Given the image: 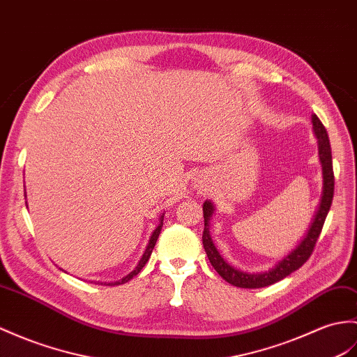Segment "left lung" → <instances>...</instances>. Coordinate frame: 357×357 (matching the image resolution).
Masks as SVG:
<instances>
[{"label":"left lung","instance_id":"obj_1","mask_svg":"<svg viewBox=\"0 0 357 357\" xmlns=\"http://www.w3.org/2000/svg\"><path fill=\"white\" fill-rule=\"evenodd\" d=\"M312 124H313V134L318 139V156L322 167V193L318 204V208L313 214V219L309 225L307 233L304 234L301 242L298 243L294 250L284 255L283 259L277 261L275 266L264 272H245L240 271L223 259L218 248L214 246L213 238L210 234V220L213 219V214L216 211V206L211 201L204 202V234H202V243L204 250L208 255V260L213 264V268L218 271L219 275L228 281L229 284L236 287L243 289H259L271 286L277 281L286 278L291 275L292 272L300 269L303 264L307 261L310 257L317 240L321 234L322 225H324L326 218L328 214V210L331 206V201H333V192H335V176H333V161H331V149L327 130L324 124L317 115L312 114Z\"/></svg>","mask_w":357,"mask_h":357}]
</instances>
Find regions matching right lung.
<instances>
[{
    "label": "right lung",
    "mask_w": 357,
    "mask_h": 357,
    "mask_svg": "<svg viewBox=\"0 0 357 357\" xmlns=\"http://www.w3.org/2000/svg\"><path fill=\"white\" fill-rule=\"evenodd\" d=\"M162 220H164V214H161V216H160L158 227H156V228L153 229V233H152L151 238H149V243H147V246H146V250H144L143 255H141V259H139L137 266L134 268V271L129 272L126 277H123V278L119 280V281H114V283H105V286H119V284H123V283H128V281H129L130 278H134V277L137 275V273L144 268V264L147 263V260L151 259V254H152V250H153V246H155V243H156V240H158V237H160L161 228H162ZM102 284H103V283H102Z\"/></svg>",
    "instance_id": "1"
}]
</instances>
